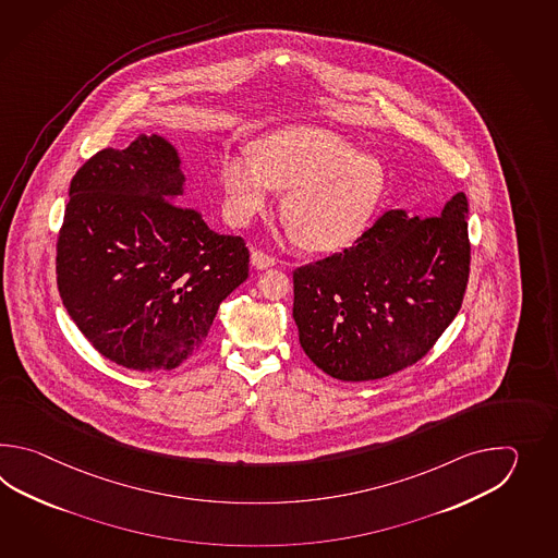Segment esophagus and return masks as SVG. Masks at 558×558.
<instances>
[{"mask_svg": "<svg viewBox=\"0 0 558 558\" xmlns=\"http://www.w3.org/2000/svg\"><path fill=\"white\" fill-rule=\"evenodd\" d=\"M251 265H253L255 269H259V271H265V269L274 267L275 259L271 257V255L263 253V251L253 250L251 251Z\"/></svg>", "mask_w": 558, "mask_h": 558, "instance_id": "34e87169", "label": "esophagus"}]
</instances>
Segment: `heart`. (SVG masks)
<instances>
[{"label": "heart", "instance_id": "obj_1", "mask_svg": "<svg viewBox=\"0 0 558 558\" xmlns=\"http://www.w3.org/2000/svg\"><path fill=\"white\" fill-rule=\"evenodd\" d=\"M221 183L235 226H247L267 211L275 190H287L281 215L293 238L311 251H337L365 233L385 197L387 173L339 133L296 125L263 137L257 151L227 154Z\"/></svg>", "mask_w": 558, "mask_h": 558}]
</instances>
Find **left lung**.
Wrapping results in <instances>:
<instances>
[{"instance_id": "obj_1", "label": "left lung", "mask_w": 558, "mask_h": 558, "mask_svg": "<svg viewBox=\"0 0 558 558\" xmlns=\"http://www.w3.org/2000/svg\"><path fill=\"white\" fill-rule=\"evenodd\" d=\"M469 203L433 217L392 209L355 247L293 274L305 355L332 379L373 380L416 363L457 317L469 281Z\"/></svg>"}]
</instances>
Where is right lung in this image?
I'll return each instance as SVG.
<instances>
[{
    "label": "right lung",
    "instance_id": "add662e5",
    "mask_svg": "<svg viewBox=\"0 0 558 558\" xmlns=\"http://www.w3.org/2000/svg\"><path fill=\"white\" fill-rule=\"evenodd\" d=\"M185 179L178 147L145 133L95 154L73 175L58 289L85 339L121 367H179L250 277L243 239L179 207Z\"/></svg>",
    "mask_w": 558,
    "mask_h": 558
}]
</instances>
